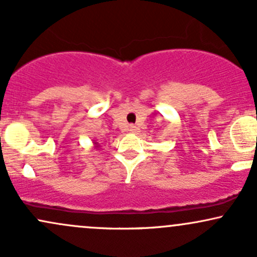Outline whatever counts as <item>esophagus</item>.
Here are the masks:
<instances>
[{"label": "esophagus", "mask_w": 257, "mask_h": 257, "mask_svg": "<svg viewBox=\"0 0 257 257\" xmlns=\"http://www.w3.org/2000/svg\"><path fill=\"white\" fill-rule=\"evenodd\" d=\"M139 129L135 125H129V132L131 133H138Z\"/></svg>", "instance_id": "34e87169"}]
</instances>
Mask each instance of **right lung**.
Wrapping results in <instances>:
<instances>
[{
  "instance_id": "right-lung-1",
  "label": "right lung",
  "mask_w": 257,
  "mask_h": 257,
  "mask_svg": "<svg viewBox=\"0 0 257 257\" xmlns=\"http://www.w3.org/2000/svg\"><path fill=\"white\" fill-rule=\"evenodd\" d=\"M94 144H95V147H99V144L98 143H94Z\"/></svg>"
}]
</instances>
